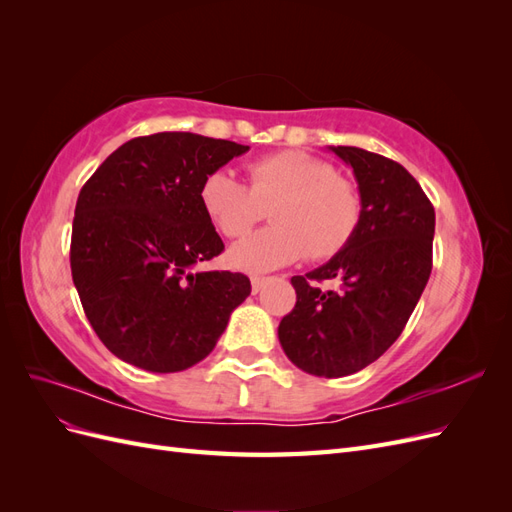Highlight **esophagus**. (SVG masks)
I'll return each mask as SVG.
<instances>
[{"mask_svg":"<svg viewBox=\"0 0 512 512\" xmlns=\"http://www.w3.org/2000/svg\"><path fill=\"white\" fill-rule=\"evenodd\" d=\"M265 284H267V277H262V275H252V292L256 294V292H260L262 288H265Z\"/></svg>","mask_w":512,"mask_h":512,"instance_id":"esophagus-1","label":"esophagus"}]
</instances>
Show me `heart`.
<instances>
[{"instance_id": "heart-1", "label": "heart", "mask_w": 512, "mask_h": 512, "mask_svg": "<svg viewBox=\"0 0 512 512\" xmlns=\"http://www.w3.org/2000/svg\"><path fill=\"white\" fill-rule=\"evenodd\" d=\"M250 185L228 170H213L198 198L224 237H243L271 207L273 226L245 237L230 262L245 271H269L305 254L327 260L339 254L361 222V192L348 177L305 151L284 149L247 164Z\"/></svg>"}]
</instances>
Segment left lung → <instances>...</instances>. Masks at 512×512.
<instances>
[{
  "instance_id": "1",
  "label": "left lung",
  "mask_w": 512,
  "mask_h": 512,
  "mask_svg": "<svg viewBox=\"0 0 512 512\" xmlns=\"http://www.w3.org/2000/svg\"><path fill=\"white\" fill-rule=\"evenodd\" d=\"M352 166L361 222L327 265L294 275V309L282 318L280 344L312 376L361 371L393 346L431 273L436 211L408 170L359 147H331ZM340 282L337 291L317 284Z\"/></svg>"
}]
</instances>
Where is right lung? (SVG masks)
Listing matches in <instances>:
<instances>
[{
  "label": "right lung",
  "mask_w": 512,
  "mask_h": 512,
  "mask_svg": "<svg viewBox=\"0 0 512 512\" xmlns=\"http://www.w3.org/2000/svg\"><path fill=\"white\" fill-rule=\"evenodd\" d=\"M247 145L192 132L123 143L76 200L70 267L85 316L117 359L158 374L183 371L218 344L252 284L200 271L224 252L200 207L203 179Z\"/></svg>",
  "instance_id": "add662e5"
}]
</instances>
